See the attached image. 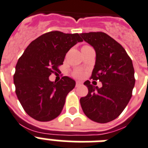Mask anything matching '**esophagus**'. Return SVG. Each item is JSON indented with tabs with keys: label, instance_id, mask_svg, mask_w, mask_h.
Returning a JSON list of instances; mask_svg holds the SVG:
<instances>
[{
	"label": "esophagus",
	"instance_id": "esophagus-1",
	"mask_svg": "<svg viewBox=\"0 0 148 148\" xmlns=\"http://www.w3.org/2000/svg\"><path fill=\"white\" fill-rule=\"evenodd\" d=\"M82 84V83L80 82V81H77L76 82V87H77V86H80V85Z\"/></svg>",
	"mask_w": 148,
	"mask_h": 148
}]
</instances>
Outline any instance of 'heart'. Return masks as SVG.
I'll return each instance as SVG.
<instances>
[{
    "label": "heart",
    "instance_id": "obj_1",
    "mask_svg": "<svg viewBox=\"0 0 148 148\" xmlns=\"http://www.w3.org/2000/svg\"><path fill=\"white\" fill-rule=\"evenodd\" d=\"M83 75H84V72L80 70H76L73 72V76L75 77H77V78L82 77Z\"/></svg>",
    "mask_w": 148,
    "mask_h": 148
}]
</instances>
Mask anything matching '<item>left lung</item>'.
Returning a JSON list of instances; mask_svg holds the SVG:
<instances>
[{
    "label": "left lung",
    "instance_id": "1",
    "mask_svg": "<svg viewBox=\"0 0 148 148\" xmlns=\"http://www.w3.org/2000/svg\"><path fill=\"white\" fill-rule=\"evenodd\" d=\"M80 36L96 51L91 79L103 84L99 88L85 81L88 93L80 98V106L90 119L98 123L111 122L122 113L132 96L135 83L132 61L124 48L105 32Z\"/></svg>",
    "mask_w": 148,
    "mask_h": 148
}]
</instances>
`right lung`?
<instances>
[{
  "label": "right lung",
  "mask_w": 148,
  "mask_h": 148,
  "mask_svg": "<svg viewBox=\"0 0 148 148\" xmlns=\"http://www.w3.org/2000/svg\"><path fill=\"white\" fill-rule=\"evenodd\" d=\"M82 41L78 33L51 31L32 41L19 58L14 75L16 94L30 117L49 122L62 112L66 97L76 83L67 76L57 83L49 77L59 71L71 48Z\"/></svg>",
  "instance_id": "add662e5"
}]
</instances>
